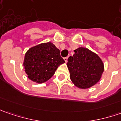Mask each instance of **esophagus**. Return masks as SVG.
I'll use <instances>...</instances> for the list:
<instances>
[{
    "mask_svg": "<svg viewBox=\"0 0 121 121\" xmlns=\"http://www.w3.org/2000/svg\"><path fill=\"white\" fill-rule=\"evenodd\" d=\"M67 59H68V56H67V57H65V58H64V60H65V61L66 63H67Z\"/></svg>",
    "mask_w": 121,
    "mask_h": 121,
    "instance_id": "obj_1",
    "label": "esophagus"
}]
</instances>
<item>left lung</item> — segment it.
Returning <instances> with one entry per match:
<instances>
[{
  "label": "left lung",
  "instance_id": "obj_1",
  "mask_svg": "<svg viewBox=\"0 0 121 121\" xmlns=\"http://www.w3.org/2000/svg\"><path fill=\"white\" fill-rule=\"evenodd\" d=\"M67 63L70 78L74 85L81 89L89 88L97 83L104 71V64L94 52L86 48L74 50Z\"/></svg>",
  "mask_w": 121,
  "mask_h": 121
}]
</instances>
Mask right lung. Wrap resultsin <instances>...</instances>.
<instances>
[{
  "instance_id": "add662e5",
  "label": "right lung",
  "mask_w": 121,
  "mask_h": 121,
  "mask_svg": "<svg viewBox=\"0 0 121 121\" xmlns=\"http://www.w3.org/2000/svg\"><path fill=\"white\" fill-rule=\"evenodd\" d=\"M65 61L52 43H43L32 47L25 55L23 66L29 79L44 83L53 76L58 66Z\"/></svg>"
}]
</instances>
